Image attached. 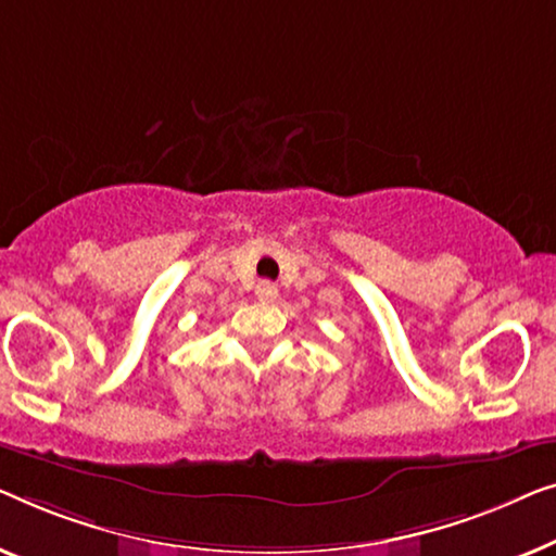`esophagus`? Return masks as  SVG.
<instances>
[{
    "instance_id": "34e87169",
    "label": "esophagus",
    "mask_w": 556,
    "mask_h": 556,
    "mask_svg": "<svg viewBox=\"0 0 556 556\" xmlns=\"http://www.w3.org/2000/svg\"><path fill=\"white\" fill-rule=\"evenodd\" d=\"M254 294H256V300H260V302H275L277 300V287L271 285V281H260V285H256V289H254Z\"/></svg>"
}]
</instances>
